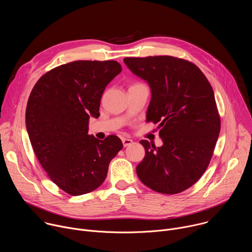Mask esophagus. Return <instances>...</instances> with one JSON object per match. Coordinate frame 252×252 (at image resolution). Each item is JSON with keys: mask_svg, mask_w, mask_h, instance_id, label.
<instances>
[{"mask_svg": "<svg viewBox=\"0 0 252 252\" xmlns=\"http://www.w3.org/2000/svg\"><path fill=\"white\" fill-rule=\"evenodd\" d=\"M122 141H123V144H124L125 147H126V146H128V145H131L132 142H133V141H132L131 139H129V138H123Z\"/></svg>", "mask_w": 252, "mask_h": 252, "instance_id": "esophagus-1", "label": "esophagus"}]
</instances>
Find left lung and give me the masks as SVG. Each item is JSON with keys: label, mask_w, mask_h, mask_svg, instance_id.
Here are the masks:
<instances>
[{"label": "left lung", "mask_w": 252, "mask_h": 252, "mask_svg": "<svg viewBox=\"0 0 252 252\" xmlns=\"http://www.w3.org/2000/svg\"><path fill=\"white\" fill-rule=\"evenodd\" d=\"M127 68L148 83L151 100L146 121L158 124L163 144L145 149L136 166L139 180L162 194H178L206 171L218 140L220 120L215 94L203 72L173 56L126 57Z\"/></svg>", "instance_id": "8db88e82"}]
</instances>
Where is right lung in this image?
Here are the masks:
<instances>
[{
  "label": "right lung",
  "instance_id": "add662e5",
  "mask_svg": "<svg viewBox=\"0 0 252 252\" xmlns=\"http://www.w3.org/2000/svg\"><path fill=\"white\" fill-rule=\"evenodd\" d=\"M121 71L114 60L73 61L45 73L30 95L26 126L33 151L51 181L72 196L100 187L123 148L116 135L88 134L89 119L99 118L102 95Z\"/></svg>",
  "mask_w": 252,
  "mask_h": 252
}]
</instances>
